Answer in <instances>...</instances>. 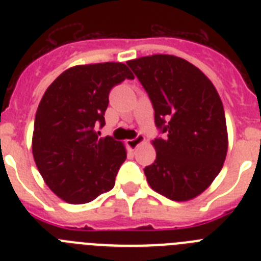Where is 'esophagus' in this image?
Listing matches in <instances>:
<instances>
[{
	"label": "esophagus",
	"instance_id": "esophagus-1",
	"mask_svg": "<svg viewBox=\"0 0 261 261\" xmlns=\"http://www.w3.org/2000/svg\"><path fill=\"white\" fill-rule=\"evenodd\" d=\"M144 141H145L144 136L138 135V136H136L135 138H132V140H128V141H126V145H128L130 149H136L138 145L141 144V142H144Z\"/></svg>",
	"mask_w": 261,
	"mask_h": 261
}]
</instances>
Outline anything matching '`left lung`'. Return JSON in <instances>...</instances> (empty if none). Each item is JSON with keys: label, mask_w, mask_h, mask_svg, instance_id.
I'll use <instances>...</instances> for the list:
<instances>
[{"label": "left lung", "mask_w": 261, "mask_h": 261, "mask_svg": "<svg viewBox=\"0 0 261 261\" xmlns=\"http://www.w3.org/2000/svg\"><path fill=\"white\" fill-rule=\"evenodd\" d=\"M149 95L159 135L154 163L144 168L155 192L174 201L204 192L227 153L222 102L208 77L191 62L154 55L126 62Z\"/></svg>", "instance_id": "obj_1"}]
</instances>
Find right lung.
<instances>
[{
  "mask_svg": "<svg viewBox=\"0 0 261 261\" xmlns=\"http://www.w3.org/2000/svg\"><path fill=\"white\" fill-rule=\"evenodd\" d=\"M135 75L121 62L78 65L59 75L36 111L32 154L47 186L60 199L85 204L114 188L126 158L105 126L111 89Z\"/></svg>",
  "mask_w": 261,
  "mask_h": 261,
  "instance_id": "add662e5",
  "label": "right lung"
}]
</instances>
